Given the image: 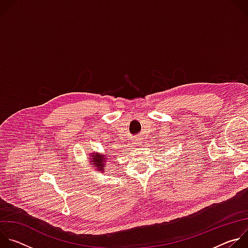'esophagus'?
I'll use <instances>...</instances> for the list:
<instances>
[{
	"label": "esophagus",
	"instance_id": "1",
	"mask_svg": "<svg viewBox=\"0 0 248 248\" xmlns=\"http://www.w3.org/2000/svg\"><path fill=\"white\" fill-rule=\"evenodd\" d=\"M134 143H135V144H140V143H141V139L138 138V137L134 138Z\"/></svg>",
	"mask_w": 248,
	"mask_h": 248
}]
</instances>
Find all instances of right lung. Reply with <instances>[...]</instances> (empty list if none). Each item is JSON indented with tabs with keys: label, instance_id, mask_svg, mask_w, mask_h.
Segmentation results:
<instances>
[{
	"label": "right lung",
	"instance_id": "add662e5",
	"mask_svg": "<svg viewBox=\"0 0 248 248\" xmlns=\"http://www.w3.org/2000/svg\"><path fill=\"white\" fill-rule=\"evenodd\" d=\"M92 157H94V158H93V161H91V162H93L94 166H95L96 168L100 169V170H104L103 169H104V167H105V165H104L105 160L103 159V157H102L101 155H99V154H95V156L92 155Z\"/></svg>",
	"mask_w": 248,
	"mask_h": 248
}]
</instances>
